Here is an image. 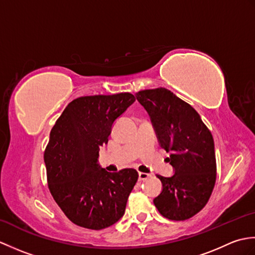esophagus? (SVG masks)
Here are the masks:
<instances>
[{
  "label": "esophagus",
  "instance_id": "1",
  "mask_svg": "<svg viewBox=\"0 0 255 255\" xmlns=\"http://www.w3.org/2000/svg\"><path fill=\"white\" fill-rule=\"evenodd\" d=\"M138 176H139V181H144V180H147V178L150 176V174H148V173L139 172L138 173Z\"/></svg>",
  "mask_w": 255,
  "mask_h": 255
}]
</instances>
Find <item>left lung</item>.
Masks as SVG:
<instances>
[{
	"label": "left lung",
	"mask_w": 255,
	"mask_h": 255,
	"mask_svg": "<svg viewBox=\"0 0 255 255\" xmlns=\"http://www.w3.org/2000/svg\"><path fill=\"white\" fill-rule=\"evenodd\" d=\"M148 112L159 144L174 169L171 177L156 175L162 192L153 199L163 217L189 219L207 204L216 183V155L213 134L199 114L164 88L143 90L136 94Z\"/></svg>",
	"instance_id": "left-lung-1"
}]
</instances>
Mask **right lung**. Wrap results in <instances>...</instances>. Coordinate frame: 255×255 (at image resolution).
<instances>
[{
	"label": "right lung",
	"mask_w": 255,
	"mask_h": 255,
	"mask_svg": "<svg viewBox=\"0 0 255 255\" xmlns=\"http://www.w3.org/2000/svg\"><path fill=\"white\" fill-rule=\"evenodd\" d=\"M134 101L130 93L79 97L69 103L51 129L44 154L48 187L75 225L101 230L125 214L138 172H107L97 159L114 122Z\"/></svg>",
	"instance_id": "1"
}]
</instances>
